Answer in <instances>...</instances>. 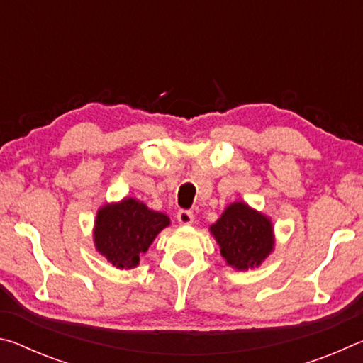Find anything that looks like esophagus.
Masks as SVG:
<instances>
[{
  "mask_svg": "<svg viewBox=\"0 0 363 363\" xmlns=\"http://www.w3.org/2000/svg\"><path fill=\"white\" fill-rule=\"evenodd\" d=\"M176 218H177V223L182 224V225H190V224H194V219H195L194 213H192V211H189V210H181V211H177Z\"/></svg>",
  "mask_w": 363,
  "mask_h": 363,
  "instance_id": "esophagus-1",
  "label": "esophagus"
}]
</instances>
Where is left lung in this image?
I'll use <instances>...</instances> for the list:
<instances>
[{"mask_svg": "<svg viewBox=\"0 0 363 363\" xmlns=\"http://www.w3.org/2000/svg\"><path fill=\"white\" fill-rule=\"evenodd\" d=\"M211 232L227 264L240 270L259 266L274 248L270 220L242 201L227 206Z\"/></svg>", "mask_w": 363, "mask_h": 363, "instance_id": "1", "label": "left lung"}]
</instances>
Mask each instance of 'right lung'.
<instances>
[{"instance_id":"add662e5","label":"right lung","mask_w":363,"mask_h":363,"mask_svg":"<svg viewBox=\"0 0 363 363\" xmlns=\"http://www.w3.org/2000/svg\"><path fill=\"white\" fill-rule=\"evenodd\" d=\"M167 225V214L152 211L134 199H125L116 205H106L97 213L96 248L118 269L136 267L139 256Z\"/></svg>"}]
</instances>
